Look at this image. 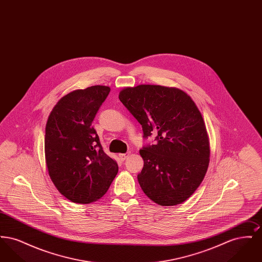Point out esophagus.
<instances>
[{"label":"esophagus","mask_w":262,"mask_h":262,"mask_svg":"<svg viewBox=\"0 0 262 262\" xmlns=\"http://www.w3.org/2000/svg\"><path fill=\"white\" fill-rule=\"evenodd\" d=\"M130 155V153L129 152H127V153H123V154H120L119 156H120V158H121V160L122 161H125V159L128 157Z\"/></svg>","instance_id":"34e87169"}]
</instances>
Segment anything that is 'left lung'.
I'll use <instances>...</instances> for the list:
<instances>
[{"instance_id":"left-lung-1","label":"left lung","mask_w":262,"mask_h":262,"mask_svg":"<svg viewBox=\"0 0 262 262\" xmlns=\"http://www.w3.org/2000/svg\"><path fill=\"white\" fill-rule=\"evenodd\" d=\"M119 99L154 144L139 150L144 165L137 180L155 203H183L200 187L209 164V140L200 110L178 88L141 84L120 92Z\"/></svg>"}]
</instances>
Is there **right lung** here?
<instances>
[{
    "mask_svg": "<svg viewBox=\"0 0 262 262\" xmlns=\"http://www.w3.org/2000/svg\"><path fill=\"white\" fill-rule=\"evenodd\" d=\"M110 88L75 90L56 104L45 128V158L51 180L68 200L88 204L101 199L118 173L102 148L92 122Z\"/></svg>",
    "mask_w": 262,
    "mask_h": 262,
    "instance_id": "1",
    "label": "right lung"
}]
</instances>
